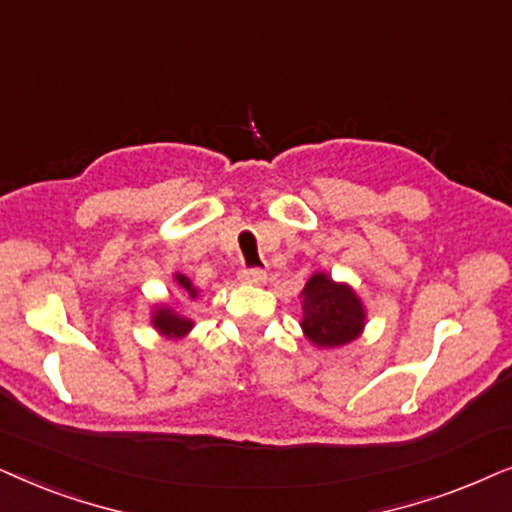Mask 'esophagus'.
Returning a JSON list of instances; mask_svg holds the SVG:
<instances>
[{"instance_id":"34e87169","label":"esophagus","mask_w":512,"mask_h":512,"mask_svg":"<svg viewBox=\"0 0 512 512\" xmlns=\"http://www.w3.org/2000/svg\"><path fill=\"white\" fill-rule=\"evenodd\" d=\"M243 283H252V285H260L267 281V271L264 269H241V274H238Z\"/></svg>"}]
</instances>
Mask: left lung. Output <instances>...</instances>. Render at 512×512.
Wrapping results in <instances>:
<instances>
[{
	"label": "left lung",
	"instance_id": "8db88e82",
	"mask_svg": "<svg viewBox=\"0 0 512 512\" xmlns=\"http://www.w3.org/2000/svg\"><path fill=\"white\" fill-rule=\"evenodd\" d=\"M302 297V325L304 337L318 349H337L351 344L363 335L367 323V311L363 299L349 283L335 281L325 271H316Z\"/></svg>",
	"mask_w": 512,
	"mask_h": 512
}]
</instances>
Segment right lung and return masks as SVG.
I'll return each mask as SVG.
<instances>
[{
    "label": "right lung",
    "mask_w": 512,
    "mask_h": 512,
    "mask_svg": "<svg viewBox=\"0 0 512 512\" xmlns=\"http://www.w3.org/2000/svg\"><path fill=\"white\" fill-rule=\"evenodd\" d=\"M173 281H175L177 292H180L182 297H189V299L199 297V290L194 288V283L189 281L185 274H173ZM149 323H152L154 330L166 339L187 337L189 332H192V327H194V320L185 316V313L180 311V306L173 304V302L154 304L152 306V316H149Z\"/></svg>",
    "instance_id": "right-lung-1"
}]
</instances>
